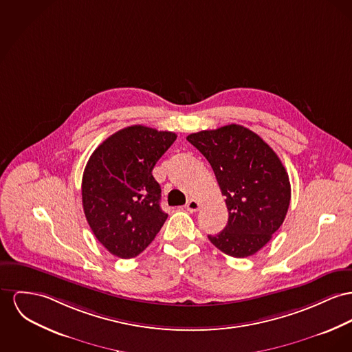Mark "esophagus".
<instances>
[{
    "mask_svg": "<svg viewBox=\"0 0 352 352\" xmlns=\"http://www.w3.org/2000/svg\"><path fill=\"white\" fill-rule=\"evenodd\" d=\"M186 208H187L189 212L199 211L200 203H199L197 200H195V199H189L187 201V204H186Z\"/></svg>",
    "mask_w": 352,
    "mask_h": 352,
    "instance_id": "esophagus-1",
    "label": "esophagus"
}]
</instances>
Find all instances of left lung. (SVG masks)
Segmentation results:
<instances>
[{
    "instance_id": "obj_1",
    "label": "left lung",
    "mask_w": 352,
    "mask_h": 352,
    "mask_svg": "<svg viewBox=\"0 0 352 352\" xmlns=\"http://www.w3.org/2000/svg\"><path fill=\"white\" fill-rule=\"evenodd\" d=\"M187 140L208 160L228 223L212 244L232 258H248L280 228L291 200V184L280 159L258 136L237 124L190 133Z\"/></svg>"
}]
</instances>
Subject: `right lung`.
Wrapping results in <instances>:
<instances>
[{
  "mask_svg": "<svg viewBox=\"0 0 352 352\" xmlns=\"http://www.w3.org/2000/svg\"><path fill=\"white\" fill-rule=\"evenodd\" d=\"M176 133L144 125L124 128L102 141L82 175V207L96 239L115 256L136 258L168 217L152 169Z\"/></svg>",
  "mask_w": 352,
  "mask_h": 352,
  "instance_id": "obj_1",
  "label": "right lung"
}]
</instances>
